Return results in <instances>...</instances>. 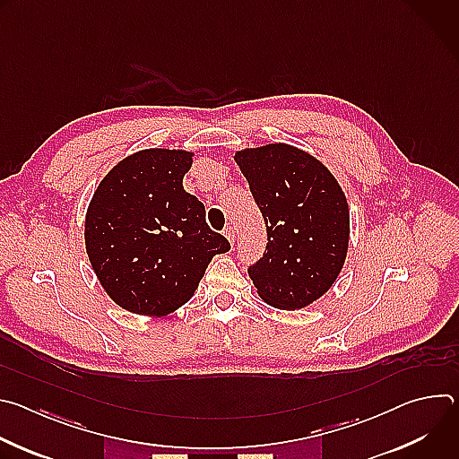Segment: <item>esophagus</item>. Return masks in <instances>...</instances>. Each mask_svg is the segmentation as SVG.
<instances>
[{"instance_id": "esophagus-1", "label": "esophagus", "mask_w": 459, "mask_h": 459, "mask_svg": "<svg viewBox=\"0 0 459 459\" xmlns=\"http://www.w3.org/2000/svg\"><path fill=\"white\" fill-rule=\"evenodd\" d=\"M223 234H225V238H227V239H229V243H230V245H232V243H234V238H236V232H234V227H230V225H229V227H227V229H225V230H223Z\"/></svg>"}]
</instances>
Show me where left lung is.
Returning a JSON list of instances; mask_svg holds the SVG:
<instances>
[{
  "label": "left lung",
  "mask_w": 459,
  "mask_h": 459,
  "mask_svg": "<svg viewBox=\"0 0 459 459\" xmlns=\"http://www.w3.org/2000/svg\"><path fill=\"white\" fill-rule=\"evenodd\" d=\"M267 225V248L248 269L259 298L283 310L319 299L340 276L349 250V204L319 160L287 143L234 156Z\"/></svg>",
  "instance_id": "obj_1"
}]
</instances>
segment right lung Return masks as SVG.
I'll list each match as a JSON object with an SVG mask.
<instances>
[{"instance_id":"obj_1","label":"right lung","mask_w":459,"mask_h":459,"mask_svg":"<svg viewBox=\"0 0 459 459\" xmlns=\"http://www.w3.org/2000/svg\"><path fill=\"white\" fill-rule=\"evenodd\" d=\"M194 152L145 149L98 185L85 216L91 265L114 303L167 316L195 292L216 254L230 248L209 229L205 205L185 192Z\"/></svg>"}]
</instances>
